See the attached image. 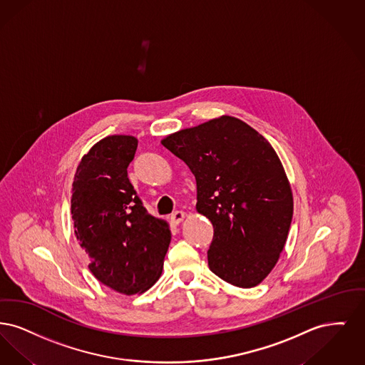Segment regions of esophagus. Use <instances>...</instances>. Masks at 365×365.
<instances>
[{
    "mask_svg": "<svg viewBox=\"0 0 365 365\" xmlns=\"http://www.w3.org/2000/svg\"><path fill=\"white\" fill-rule=\"evenodd\" d=\"M184 218H185V212H182V211H175V212L170 215V221H172V223H175V225L182 222Z\"/></svg>",
    "mask_w": 365,
    "mask_h": 365,
    "instance_id": "esophagus-1",
    "label": "esophagus"
}]
</instances>
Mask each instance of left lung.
<instances>
[{
  "label": "left lung",
  "mask_w": 365,
  "mask_h": 365,
  "mask_svg": "<svg viewBox=\"0 0 365 365\" xmlns=\"http://www.w3.org/2000/svg\"><path fill=\"white\" fill-rule=\"evenodd\" d=\"M196 180V211L214 227L208 267L238 286L259 285L275 267L293 217L282 162L257 130L232 115L163 138Z\"/></svg>",
  "instance_id": "left-lung-1"
}]
</instances>
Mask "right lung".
Segmentation results:
<instances>
[{"label": "right lung", "instance_id": "1", "mask_svg": "<svg viewBox=\"0 0 365 365\" xmlns=\"http://www.w3.org/2000/svg\"><path fill=\"white\" fill-rule=\"evenodd\" d=\"M138 139L110 135L81 158L72 184L75 235L99 282L121 294L148 290L162 274L169 223L147 212L128 178Z\"/></svg>", "mask_w": 365, "mask_h": 365}]
</instances>
